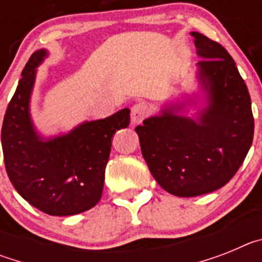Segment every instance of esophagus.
<instances>
[{"label":"esophagus","mask_w":262,"mask_h":262,"mask_svg":"<svg viewBox=\"0 0 262 262\" xmlns=\"http://www.w3.org/2000/svg\"><path fill=\"white\" fill-rule=\"evenodd\" d=\"M147 115V106L143 103H136L131 108V124L136 126L143 122V119Z\"/></svg>","instance_id":"obj_1"}]
</instances>
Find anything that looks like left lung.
I'll use <instances>...</instances> for the list:
<instances>
[{"instance_id":"1","label":"left lung","mask_w":262,"mask_h":262,"mask_svg":"<svg viewBox=\"0 0 262 262\" xmlns=\"http://www.w3.org/2000/svg\"><path fill=\"white\" fill-rule=\"evenodd\" d=\"M196 55V81L205 106L194 118L182 115L198 97L164 105L135 128L149 172L164 190L177 196L212 193L239 170L253 140L248 88L231 55L219 43L190 32Z\"/></svg>"}]
</instances>
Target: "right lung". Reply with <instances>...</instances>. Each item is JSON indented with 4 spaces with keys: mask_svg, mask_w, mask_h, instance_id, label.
Instances as JSON below:
<instances>
[{
    "mask_svg": "<svg viewBox=\"0 0 262 262\" xmlns=\"http://www.w3.org/2000/svg\"><path fill=\"white\" fill-rule=\"evenodd\" d=\"M48 56L32 53L9 102L1 131L5 166L22 198L53 216L76 215L101 200L111 140L129 124V108L98 120H86L67 134L45 138L36 131L30 101L38 67Z\"/></svg>",
    "mask_w": 262,
    "mask_h": 262,
    "instance_id": "add662e5",
    "label": "right lung"
}]
</instances>
